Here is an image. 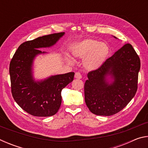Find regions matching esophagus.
Returning <instances> with one entry per match:
<instances>
[{"label":"esophagus","mask_w":148,"mask_h":148,"mask_svg":"<svg viewBox=\"0 0 148 148\" xmlns=\"http://www.w3.org/2000/svg\"><path fill=\"white\" fill-rule=\"evenodd\" d=\"M74 77L76 79H81L82 78V75L80 74L79 72H76V74H75V76H74Z\"/></svg>","instance_id":"esophagus-1"}]
</instances>
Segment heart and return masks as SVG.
<instances>
[{
  "label": "heart",
  "instance_id": "heart-1",
  "mask_svg": "<svg viewBox=\"0 0 148 148\" xmlns=\"http://www.w3.org/2000/svg\"><path fill=\"white\" fill-rule=\"evenodd\" d=\"M71 52L75 58L84 60V67L87 71H94L99 69L108 59L110 48L105 42L94 39H85L71 47ZM68 62L74 64L70 57H66Z\"/></svg>",
  "mask_w": 148,
  "mask_h": 148
}]
</instances>
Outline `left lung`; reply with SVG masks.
Segmentation results:
<instances>
[{"label":"left lung","instance_id":"8db88e82","mask_svg":"<svg viewBox=\"0 0 148 148\" xmlns=\"http://www.w3.org/2000/svg\"><path fill=\"white\" fill-rule=\"evenodd\" d=\"M140 69L139 57L131 45L126 44L99 69L89 72L84 93L90 111L109 116L123 109L136 94Z\"/></svg>","mask_w":148,"mask_h":148}]
</instances>
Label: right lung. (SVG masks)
I'll return each instance as SVG.
<instances>
[{"mask_svg": "<svg viewBox=\"0 0 148 148\" xmlns=\"http://www.w3.org/2000/svg\"><path fill=\"white\" fill-rule=\"evenodd\" d=\"M65 32L38 37L21 44L10 64L12 93L17 104L27 113L37 117L56 114L61 106V91L73 81L74 72L51 75L36 79L34 62L40 55H46L41 48H49L57 44Z\"/></svg>", "mask_w": 148, "mask_h": 148, "instance_id": "obj_1", "label": "right lung"}]
</instances>
